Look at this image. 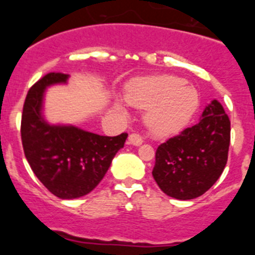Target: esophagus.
Segmentation results:
<instances>
[{
  "mask_svg": "<svg viewBox=\"0 0 255 255\" xmlns=\"http://www.w3.org/2000/svg\"><path fill=\"white\" fill-rule=\"evenodd\" d=\"M141 143H143V139H141L140 135H138V134H130L129 135V144L135 145V147H138V145H140Z\"/></svg>",
  "mask_w": 255,
  "mask_h": 255,
  "instance_id": "obj_1",
  "label": "esophagus"
}]
</instances>
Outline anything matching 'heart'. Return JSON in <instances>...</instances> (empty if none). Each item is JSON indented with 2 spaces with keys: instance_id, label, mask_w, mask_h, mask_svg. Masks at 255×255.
Masks as SVG:
<instances>
[{
  "instance_id": "1",
  "label": "heart",
  "mask_w": 255,
  "mask_h": 255,
  "mask_svg": "<svg viewBox=\"0 0 255 255\" xmlns=\"http://www.w3.org/2000/svg\"><path fill=\"white\" fill-rule=\"evenodd\" d=\"M126 101L147 112L145 121L154 134H177L194 116L199 98L194 88L173 75L135 80L128 87Z\"/></svg>"
}]
</instances>
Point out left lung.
<instances>
[{
    "label": "left lung",
    "mask_w": 255,
    "mask_h": 255,
    "mask_svg": "<svg viewBox=\"0 0 255 255\" xmlns=\"http://www.w3.org/2000/svg\"><path fill=\"white\" fill-rule=\"evenodd\" d=\"M230 131L229 116L213 100L197 125L161 144L152 175L164 194L189 200L209 190L227 163Z\"/></svg>",
    "instance_id": "1"
}]
</instances>
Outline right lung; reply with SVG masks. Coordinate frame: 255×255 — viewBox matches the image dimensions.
<instances>
[{
    "label": "right lung",
    "mask_w": 255,
    "mask_h": 255,
    "mask_svg": "<svg viewBox=\"0 0 255 255\" xmlns=\"http://www.w3.org/2000/svg\"><path fill=\"white\" fill-rule=\"evenodd\" d=\"M69 75L49 73L28 92L21 115V141L31 170L61 199L87 195L105 177L128 134L102 136L74 125H53L43 116L47 88L66 84Z\"/></svg>",
    "instance_id": "1"
}]
</instances>
